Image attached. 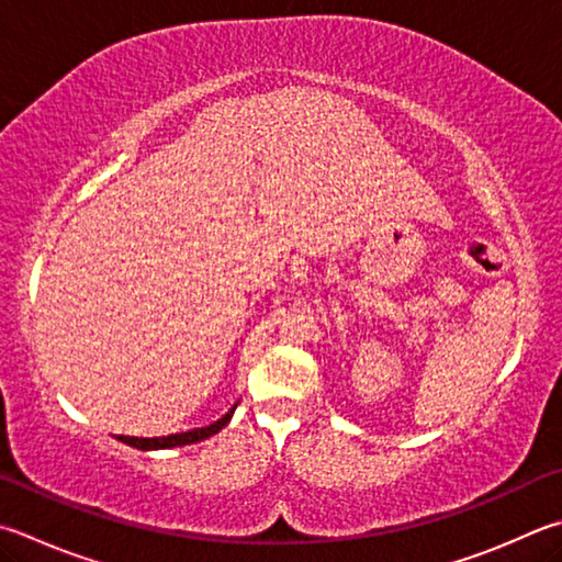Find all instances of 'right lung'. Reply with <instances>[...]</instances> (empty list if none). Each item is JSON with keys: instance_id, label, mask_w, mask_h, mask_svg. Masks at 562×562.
I'll list each match as a JSON object with an SVG mask.
<instances>
[{"instance_id": "right-lung-1", "label": "right lung", "mask_w": 562, "mask_h": 562, "mask_svg": "<svg viewBox=\"0 0 562 562\" xmlns=\"http://www.w3.org/2000/svg\"><path fill=\"white\" fill-rule=\"evenodd\" d=\"M233 413H236V405L231 407V411L221 417V420L211 423L206 427H196V430H187V432H177V435H167V437H125L120 435L117 440L125 442L130 447H137V450H171V447H183V445H193V442H201L206 440V437L216 435L218 430H223L231 423Z\"/></svg>"}]
</instances>
